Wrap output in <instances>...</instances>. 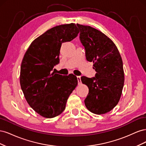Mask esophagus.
<instances>
[{
	"label": "esophagus",
	"instance_id": "obj_1",
	"mask_svg": "<svg viewBox=\"0 0 146 146\" xmlns=\"http://www.w3.org/2000/svg\"><path fill=\"white\" fill-rule=\"evenodd\" d=\"M77 80L78 84L81 83V77L80 76H77Z\"/></svg>",
	"mask_w": 146,
	"mask_h": 146
}]
</instances>
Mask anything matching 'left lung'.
Wrapping results in <instances>:
<instances>
[{
  "label": "left lung",
  "mask_w": 146,
  "mask_h": 146,
  "mask_svg": "<svg viewBox=\"0 0 146 146\" xmlns=\"http://www.w3.org/2000/svg\"><path fill=\"white\" fill-rule=\"evenodd\" d=\"M77 25L86 60L93 62L97 72L96 77L81 78L89 88L85 104L92 113L105 114L116 107L121 97L124 84L121 56L115 44L100 31L90 26Z\"/></svg>",
  "instance_id": "left-lung-1"
}]
</instances>
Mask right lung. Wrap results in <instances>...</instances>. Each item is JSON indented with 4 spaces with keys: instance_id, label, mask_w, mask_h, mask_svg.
Wrapping results in <instances>:
<instances>
[{
    "instance_id": "1",
    "label": "right lung",
    "mask_w": 146,
    "mask_h": 146,
    "mask_svg": "<svg viewBox=\"0 0 146 146\" xmlns=\"http://www.w3.org/2000/svg\"><path fill=\"white\" fill-rule=\"evenodd\" d=\"M79 33L76 24L56 26L32 41L22 61L20 84L27 103L46 118L58 116L78 84L74 74L52 73L59 63L61 44L72 41Z\"/></svg>"
}]
</instances>
